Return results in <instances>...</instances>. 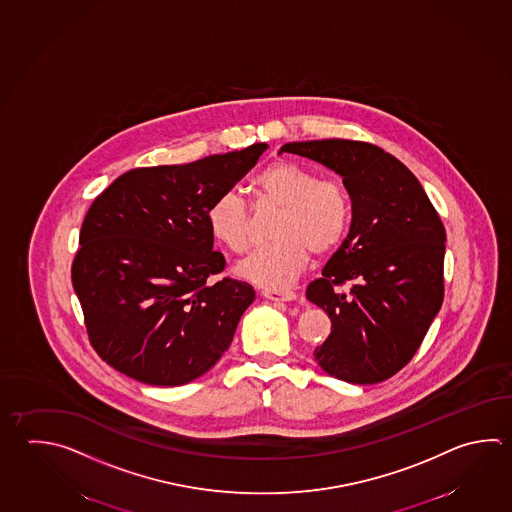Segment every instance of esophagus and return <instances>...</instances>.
<instances>
[{
	"mask_svg": "<svg viewBox=\"0 0 512 512\" xmlns=\"http://www.w3.org/2000/svg\"><path fill=\"white\" fill-rule=\"evenodd\" d=\"M262 297L273 300V302H290V300H295L297 295L290 290H271V288H266V290H262Z\"/></svg>",
	"mask_w": 512,
	"mask_h": 512,
	"instance_id": "obj_1",
	"label": "esophagus"
}]
</instances>
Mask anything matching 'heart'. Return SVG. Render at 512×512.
<instances>
[{
  "label": "heart",
  "mask_w": 512,
  "mask_h": 512,
  "mask_svg": "<svg viewBox=\"0 0 512 512\" xmlns=\"http://www.w3.org/2000/svg\"><path fill=\"white\" fill-rule=\"evenodd\" d=\"M262 201L280 206L273 226L277 241L251 251L239 262L237 273L262 288L277 290L299 275L309 259L328 255L344 241L351 224V203L342 183L319 177L311 168L279 161L255 177ZM213 239L228 250L242 253L250 246L253 219L241 195L222 192L206 210Z\"/></svg>",
  "instance_id": "1"
}]
</instances>
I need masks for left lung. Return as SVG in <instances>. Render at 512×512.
<instances>
[{
  "mask_svg": "<svg viewBox=\"0 0 512 512\" xmlns=\"http://www.w3.org/2000/svg\"><path fill=\"white\" fill-rule=\"evenodd\" d=\"M280 152L328 166L351 199L348 237L306 290L331 319L315 360L351 384L387 380L415 357L442 308L444 224L415 175L378 146L322 139Z\"/></svg>",
  "mask_w": 512,
  "mask_h": 512,
  "instance_id": "obj_1",
  "label": "left lung"
}]
</instances>
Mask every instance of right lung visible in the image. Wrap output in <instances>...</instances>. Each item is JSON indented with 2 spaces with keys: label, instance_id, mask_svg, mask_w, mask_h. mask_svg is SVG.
<instances>
[{
  "label": "right lung",
  "instance_id": "add662e5",
  "mask_svg": "<svg viewBox=\"0 0 512 512\" xmlns=\"http://www.w3.org/2000/svg\"><path fill=\"white\" fill-rule=\"evenodd\" d=\"M266 148L135 168L97 195L72 284L90 344L108 366L150 386H183L230 348L255 291L228 277L208 284L226 261L213 251L206 210Z\"/></svg>",
  "mask_w": 512,
  "mask_h": 512
}]
</instances>
